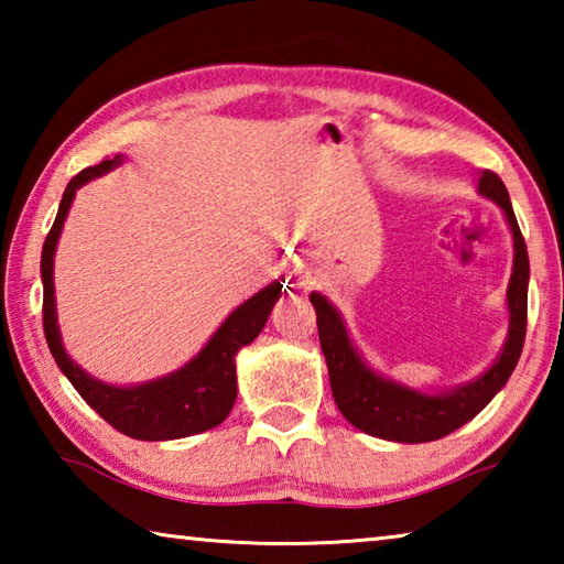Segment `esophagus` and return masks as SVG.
<instances>
[{
  "label": "esophagus",
  "instance_id": "34e87169",
  "mask_svg": "<svg viewBox=\"0 0 564 564\" xmlns=\"http://www.w3.org/2000/svg\"><path fill=\"white\" fill-rule=\"evenodd\" d=\"M299 279H301V283H316V271L313 269H308V265H301V271H299Z\"/></svg>",
  "mask_w": 564,
  "mask_h": 564
}]
</instances>
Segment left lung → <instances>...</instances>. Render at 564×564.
<instances>
[{
  "label": "left lung",
  "instance_id": "left-lung-1",
  "mask_svg": "<svg viewBox=\"0 0 564 564\" xmlns=\"http://www.w3.org/2000/svg\"><path fill=\"white\" fill-rule=\"evenodd\" d=\"M477 191L485 198H492L502 208L505 218H508L514 261L508 285V340H505L498 360L482 376L470 380V383L451 388L447 393L431 395L423 393V390L398 383V380L378 376L360 358V352L348 336L346 323L328 303L326 295L311 293L333 398H336L343 417L362 433L395 443H431L437 441V437H445L480 413L500 393V388L508 383L514 366H518L524 343V328H528V246H524L508 188H505L500 176L492 174V171H482L480 181H477Z\"/></svg>",
  "mask_w": 564,
  "mask_h": 564
}]
</instances>
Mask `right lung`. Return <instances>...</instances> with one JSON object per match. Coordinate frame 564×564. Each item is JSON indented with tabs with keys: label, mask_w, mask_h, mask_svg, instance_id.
<instances>
[{
	"label": "right lung",
	"mask_w": 564,
	"mask_h": 564,
	"mask_svg": "<svg viewBox=\"0 0 564 564\" xmlns=\"http://www.w3.org/2000/svg\"><path fill=\"white\" fill-rule=\"evenodd\" d=\"M123 154L101 161L97 166H89L76 174L62 196L59 212H56L52 231L46 234L42 248V283H44V336L50 343V350L62 368V373L69 378L87 403L117 427L119 433L133 437V441H176L188 437L212 427L221 425L226 415L231 413L236 403V352L253 338H259L265 321H269L273 303L281 299L285 281H273L228 316L212 340L198 350V356L191 358L184 368L174 370L164 378L149 380V383L119 388L101 383L91 378L87 370L66 356L62 346L59 323H56V303H54V251L59 243L64 218L69 214L76 191L91 178L109 174L113 166H119Z\"/></svg>",
	"instance_id": "1"
}]
</instances>
